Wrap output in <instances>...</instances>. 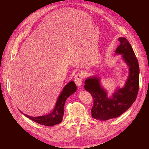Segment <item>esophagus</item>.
<instances>
[{"mask_svg": "<svg viewBox=\"0 0 149 149\" xmlns=\"http://www.w3.org/2000/svg\"><path fill=\"white\" fill-rule=\"evenodd\" d=\"M84 78V75L81 73H78L74 76V83L78 86V87L82 85L83 79Z\"/></svg>", "mask_w": 149, "mask_h": 149, "instance_id": "34e87169", "label": "esophagus"}]
</instances>
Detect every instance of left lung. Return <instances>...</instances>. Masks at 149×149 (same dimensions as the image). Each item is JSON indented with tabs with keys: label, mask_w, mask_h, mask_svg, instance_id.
<instances>
[{
	"label": "left lung",
	"mask_w": 149,
	"mask_h": 149,
	"mask_svg": "<svg viewBox=\"0 0 149 149\" xmlns=\"http://www.w3.org/2000/svg\"><path fill=\"white\" fill-rule=\"evenodd\" d=\"M120 45L116 53L123 54L129 67V77L123 88L118 89L111 98L100 86V78H90L85 80L84 88L93 98L92 117L96 120H107L118 118L127 111L136 101L139 88V66L133 49L127 40L118 39Z\"/></svg>",
	"instance_id": "obj_1"
}]
</instances>
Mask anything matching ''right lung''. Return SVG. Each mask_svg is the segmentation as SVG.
Instances as JSON below:
<instances>
[{
	"label": "right lung",
	"instance_id": "right-lung-1",
	"mask_svg": "<svg viewBox=\"0 0 149 149\" xmlns=\"http://www.w3.org/2000/svg\"><path fill=\"white\" fill-rule=\"evenodd\" d=\"M76 91V86L75 83L73 81H70L63 89L60 95L58 97L56 106L50 114L38 117H31L26 114L24 115L31 120L43 125L53 126L60 124L63 118L64 106L66 99Z\"/></svg>",
	"mask_w": 149,
	"mask_h": 149
}]
</instances>
